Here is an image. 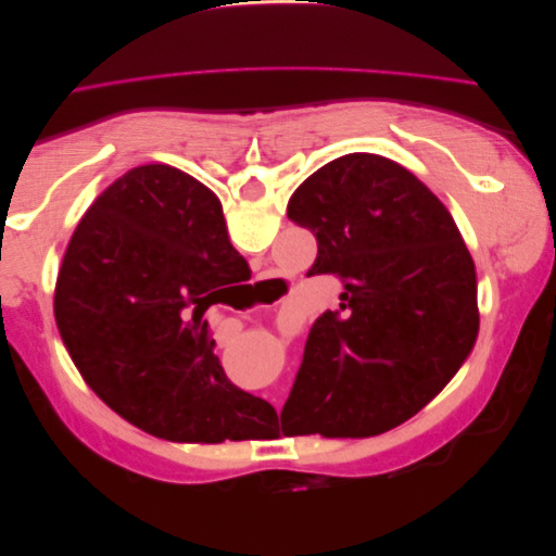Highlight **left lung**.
<instances>
[{"label": "left lung", "mask_w": 556, "mask_h": 556, "mask_svg": "<svg viewBox=\"0 0 556 556\" xmlns=\"http://www.w3.org/2000/svg\"><path fill=\"white\" fill-rule=\"evenodd\" d=\"M288 217L317 241L308 276L341 278L343 304L315 319L282 433L366 439L399 427L476 343V264L457 225L422 180L371 153L308 176Z\"/></svg>", "instance_id": "8db88e82"}]
</instances>
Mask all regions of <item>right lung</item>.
Returning <instances> with one entry per match:
<instances>
[{
    "mask_svg": "<svg viewBox=\"0 0 556 556\" xmlns=\"http://www.w3.org/2000/svg\"><path fill=\"white\" fill-rule=\"evenodd\" d=\"M243 274L217 197L174 166H137L80 217L55 323L83 380L127 422L178 443L260 439L276 410L225 376L204 319Z\"/></svg>",
    "mask_w": 556,
    "mask_h": 556,
    "instance_id": "right-lung-1",
    "label": "right lung"
}]
</instances>
